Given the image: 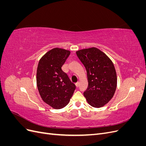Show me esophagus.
Segmentation results:
<instances>
[{
    "label": "esophagus",
    "mask_w": 146,
    "mask_h": 146,
    "mask_svg": "<svg viewBox=\"0 0 146 146\" xmlns=\"http://www.w3.org/2000/svg\"><path fill=\"white\" fill-rule=\"evenodd\" d=\"M79 85H80V84H79V82H77V83H76V86L77 88H78V87L79 86Z\"/></svg>",
    "instance_id": "34e87169"
}]
</instances>
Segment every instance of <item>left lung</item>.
Instances as JSON below:
<instances>
[{
  "label": "left lung",
  "mask_w": 146,
  "mask_h": 146,
  "mask_svg": "<svg viewBox=\"0 0 146 146\" xmlns=\"http://www.w3.org/2000/svg\"><path fill=\"white\" fill-rule=\"evenodd\" d=\"M85 67L88 86L83 95L92 107L100 108L112 99L117 86V76L111 60L96 47L76 52Z\"/></svg>",
  "instance_id": "left-lung-1"
}]
</instances>
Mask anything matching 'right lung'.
I'll return each mask as SVG.
<instances>
[{
    "label": "right lung",
    "mask_w": 146,
    "mask_h": 146,
    "mask_svg": "<svg viewBox=\"0 0 146 146\" xmlns=\"http://www.w3.org/2000/svg\"><path fill=\"white\" fill-rule=\"evenodd\" d=\"M70 51L54 48L39 60L36 72L37 87L42 100L53 108L61 109L69 103L76 90L61 67Z\"/></svg>",
    "instance_id": "right-lung-1"
}]
</instances>
